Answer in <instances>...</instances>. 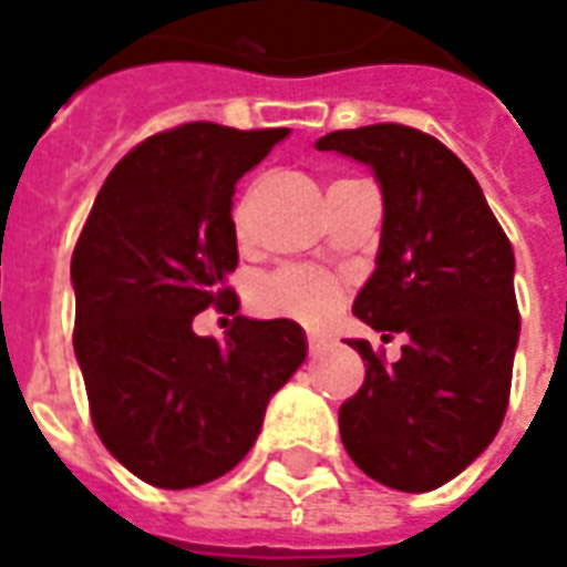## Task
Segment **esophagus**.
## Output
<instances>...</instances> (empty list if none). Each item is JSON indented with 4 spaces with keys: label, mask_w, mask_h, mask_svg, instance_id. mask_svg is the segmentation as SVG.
<instances>
[{
    "label": "esophagus",
    "mask_w": 567,
    "mask_h": 567,
    "mask_svg": "<svg viewBox=\"0 0 567 567\" xmlns=\"http://www.w3.org/2000/svg\"><path fill=\"white\" fill-rule=\"evenodd\" d=\"M307 343H310V352H319L324 347V338H319V334H310V338H307Z\"/></svg>",
    "instance_id": "esophagus-1"
}]
</instances>
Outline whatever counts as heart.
Wrapping results in <instances>:
<instances>
[{
  "instance_id": "obj_1",
  "label": "heart",
  "mask_w": 567,
  "mask_h": 567,
  "mask_svg": "<svg viewBox=\"0 0 567 567\" xmlns=\"http://www.w3.org/2000/svg\"><path fill=\"white\" fill-rule=\"evenodd\" d=\"M257 300L267 312L297 316L303 322H319L338 303V282L322 270L285 267L260 285Z\"/></svg>"
}]
</instances>
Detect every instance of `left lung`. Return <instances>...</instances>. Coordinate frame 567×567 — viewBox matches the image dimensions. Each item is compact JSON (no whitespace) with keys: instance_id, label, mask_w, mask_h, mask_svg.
<instances>
[{"instance_id":"1","label":"left lung","mask_w":567,"mask_h":567,"mask_svg":"<svg viewBox=\"0 0 567 567\" xmlns=\"http://www.w3.org/2000/svg\"><path fill=\"white\" fill-rule=\"evenodd\" d=\"M316 150L374 172L383 227L352 312L405 334L383 368L368 340L365 383L340 405L352 463L380 485L421 494L461 476L504 423L518 347L516 257L485 193L449 146L405 125L331 132Z\"/></svg>"}]
</instances>
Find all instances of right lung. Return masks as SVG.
<instances>
[{"mask_svg":"<svg viewBox=\"0 0 567 567\" xmlns=\"http://www.w3.org/2000/svg\"><path fill=\"white\" fill-rule=\"evenodd\" d=\"M288 128L189 122L134 146L79 236L76 362L106 451L156 488H196L257 442L270 399L307 359L291 319L236 316L227 343L199 338L208 307L236 312L233 193Z\"/></svg>","mask_w":567,"mask_h":567,"instance_id":"obj_1","label":"right lung"}]
</instances>
